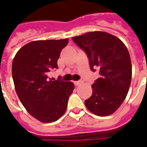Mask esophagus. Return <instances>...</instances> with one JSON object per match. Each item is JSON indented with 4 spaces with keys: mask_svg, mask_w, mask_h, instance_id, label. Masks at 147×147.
I'll return each instance as SVG.
<instances>
[{
    "mask_svg": "<svg viewBox=\"0 0 147 147\" xmlns=\"http://www.w3.org/2000/svg\"><path fill=\"white\" fill-rule=\"evenodd\" d=\"M81 82H82V81H74V85H75V86H78Z\"/></svg>",
    "mask_w": 147,
    "mask_h": 147,
    "instance_id": "34e87169",
    "label": "esophagus"
}]
</instances>
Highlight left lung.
Returning a JSON list of instances; mask_svg holds the SVG:
<instances>
[{"label":"left lung","instance_id":"1","mask_svg":"<svg viewBox=\"0 0 147 147\" xmlns=\"http://www.w3.org/2000/svg\"><path fill=\"white\" fill-rule=\"evenodd\" d=\"M72 39L87 54L91 70L100 68V78L92 84V95L85 105L96 115H110L123 102L130 87L132 64L127 47L105 32H90Z\"/></svg>","mask_w":147,"mask_h":147}]
</instances>
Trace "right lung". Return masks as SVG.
Here are the masks:
<instances>
[{"label": "right lung", "instance_id": "obj_1", "mask_svg": "<svg viewBox=\"0 0 147 147\" xmlns=\"http://www.w3.org/2000/svg\"><path fill=\"white\" fill-rule=\"evenodd\" d=\"M69 39L33 41L15 55L12 77L16 93L27 111L43 123L56 121L65 114L74 85L60 77L52 81L51 69H58L57 60Z\"/></svg>", "mask_w": 147, "mask_h": 147}]
</instances>
